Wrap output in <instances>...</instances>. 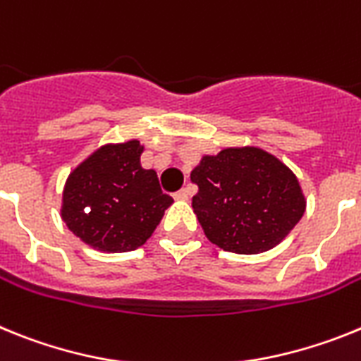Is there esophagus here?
<instances>
[{"label": "esophagus", "mask_w": 361, "mask_h": 361, "mask_svg": "<svg viewBox=\"0 0 361 361\" xmlns=\"http://www.w3.org/2000/svg\"><path fill=\"white\" fill-rule=\"evenodd\" d=\"M189 196H190L189 187H185V189L178 190V192L174 194V198H176V200H189Z\"/></svg>", "instance_id": "obj_1"}]
</instances>
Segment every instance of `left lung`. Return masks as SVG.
<instances>
[{
	"label": "left lung",
	"instance_id": "8db88e82",
	"mask_svg": "<svg viewBox=\"0 0 361 361\" xmlns=\"http://www.w3.org/2000/svg\"><path fill=\"white\" fill-rule=\"evenodd\" d=\"M190 180L198 185L192 209L203 233L228 252L259 255L272 249L305 212L294 172L258 147L203 156Z\"/></svg>",
	"mask_w": 361,
	"mask_h": 361
}]
</instances>
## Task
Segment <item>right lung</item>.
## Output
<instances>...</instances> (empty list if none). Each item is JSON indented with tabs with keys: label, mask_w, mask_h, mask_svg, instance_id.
Returning a JSON list of instances; mask_svg holds the SVG:
<instances>
[{
	"label": "right lung",
	"mask_w": 361,
	"mask_h": 361,
	"mask_svg": "<svg viewBox=\"0 0 361 361\" xmlns=\"http://www.w3.org/2000/svg\"><path fill=\"white\" fill-rule=\"evenodd\" d=\"M137 140L103 145L67 178L61 218L81 241L103 252L142 247L172 198L158 176L142 167Z\"/></svg>",
	"instance_id": "add662e5"
}]
</instances>
